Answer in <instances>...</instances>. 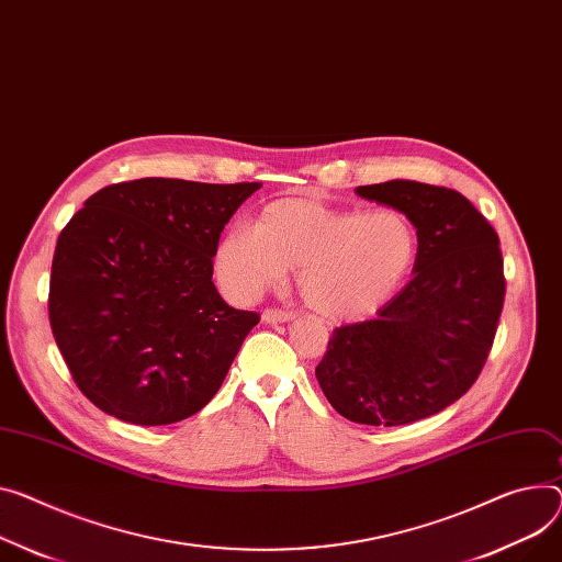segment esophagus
<instances>
[{
    "label": "esophagus",
    "mask_w": 562,
    "mask_h": 562,
    "mask_svg": "<svg viewBox=\"0 0 562 562\" xmlns=\"http://www.w3.org/2000/svg\"><path fill=\"white\" fill-rule=\"evenodd\" d=\"M294 317L292 311H283V308H266L263 311V322L268 324H277V322H290Z\"/></svg>",
    "instance_id": "esophagus-1"
}]
</instances>
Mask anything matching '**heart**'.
<instances>
[{
    "instance_id": "1",
    "label": "heart",
    "mask_w": 562,
    "mask_h": 562,
    "mask_svg": "<svg viewBox=\"0 0 562 562\" xmlns=\"http://www.w3.org/2000/svg\"><path fill=\"white\" fill-rule=\"evenodd\" d=\"M418 256L416 225L396 209H335L317 200L270 202L254 223L223 236L215 272L238 301H251L296 270L306 304L333 322L382 308Z\"/></svg>"
}]
</instances>
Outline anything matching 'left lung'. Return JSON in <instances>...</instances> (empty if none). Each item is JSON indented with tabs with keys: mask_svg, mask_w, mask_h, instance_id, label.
<instances>
[{
	"mask_svg": "<svg viewBox=\"0 0 562 562\" xmlns=\"http://www.w3.org/2000/svg\"><path fill=\"white\" fill-rule=\"evenodd\" d=\"M416 225L414 279L373 319L339 326L315 369L337 414L405 425L459 401L480 378L504 306L499 236L454 189L412 180L358 187Z\"/></svg>",
	"mask_w": 562,
	"mask_h": 562,
	"instance_id": "left-lung-1",
	"label": "left lung"
}]
</instances>
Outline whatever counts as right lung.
<instances>
[{"instance_id": "right-lung-1", "label": "right lung", "mask_w": 562, "mask_h": 562, "mask_svg": "<svg viewBox=\"0 0 562 562\" xmlns=\"http://www.w3.org/2000/svg\"><path fill=\"white\" fill-rule=\"evenodd\" d=\"M261 187L144 178L110 184L74 213L56 243L49 322L78 390L101 412L168 425L221 390L261 317L225 304L213 256Z\"/></svg>"}]
</instances>
